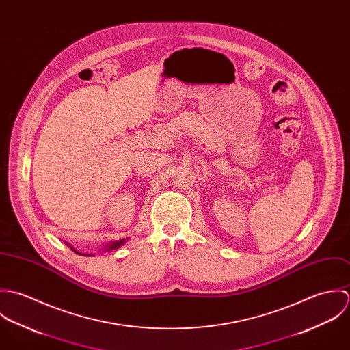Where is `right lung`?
Listing matches in <instances>:
<instances>
[{
	"instance_id": "right-lung-1",
	"label": "right lung",
	"mask_w": 350,
	"mask_h": 350,
	"mask_svg": "<svg viewBox=\"0 0 350 350\" xmlns=\"http://www.w3.org/2000/svg\"><path fill=\"white\" fill-rule=\"evenodd\" d=\"M126 241H128V239H122V240H118V241H111V243H107V244H105V247L102 248V252H110V250H118V248H120L121 245H124ZM67 245H68L71 250H74L75 253H78V254H82L81 252H78V250H74V248H72L70 244H67ZM85 254H86V253H85ZM85 254H83V256H85ZM86 256H92V254L89 253V254H86Z\"/></svg>"
}]
</instances>
